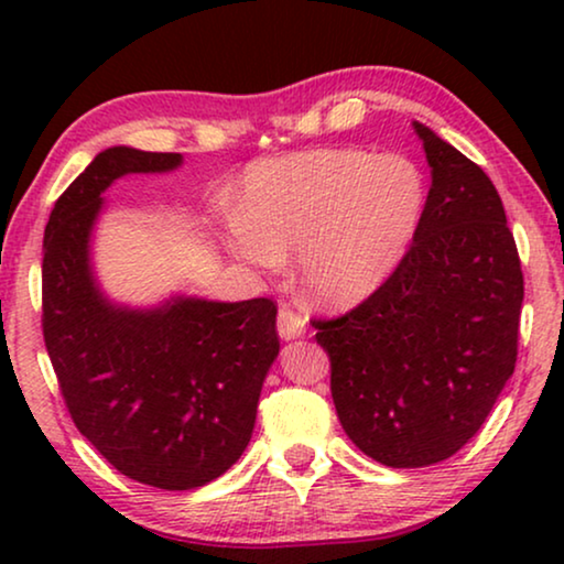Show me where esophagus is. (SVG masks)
Returning a JSON list of instances; mask_svg holds the SVG:
<instances>
[{"label": "esophagus", "mask_w": 564, "mask_h": 564, "mask_svg": "<svg viewBox=\"0 0 564 564\" xmlns=\"http://www.w3.org/2000/svg\"><path fill=\"white\" fill-rule=\"evenodd\" d=\"M276 330L284 341H292V338L305 336V318L300 313L292 311L290 305L280 307V315H276Z\"/></svg>", "instance_id": "34e87169"}]
</instances>
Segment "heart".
<instances>
[{
	"label": "heart",
	"mask_w": 564,
	"mask_h": 564,
	"mask_svg": "<svg viewBox=\"0 0 564 564\" xmlns=\"http://www.w3.org/2000/svg\"><path fill=\"white\" fill-rule=\"evenodd\" d=\"M423 205L426 182L405 156L297 151L246 169L228 246L261 269L297 253L300 282L318 303L351 305L392 272Z\"/></svg>",
	"instance_id": "b5f03b06"
}]
</instances>
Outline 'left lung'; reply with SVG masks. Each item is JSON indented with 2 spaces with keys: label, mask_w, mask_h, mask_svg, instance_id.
Segmentation results:
<instances>
[{
  "label": "left lung",
  "mask_w": 564,
  "mask_h": 564,
  "mask_svg": "<svg viewBox=\"0 0 564 564\" xmlns=\"http://www.w3.org/2000/svg\"><path fill=\"white\" fill-rule=\"evenodd\" d=\"M431 189L411 249L354 311L313 321L346 436L388 467H429L473 438L513 375L523 274L490 176L413 122Z\"/></svg>",
  "instance_id": "left-lung-1"
}]
</instances>
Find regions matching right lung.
Instances as JSON below:
<instances>
[{
    "label": "right lung",
    "mask_w": 564,
    "mask_h": 564,
    "mask_svg": "<svg viewBox=\"0 0 564 564\" xmlns=\"http://www.w3.org/2000/svg\"><path fill=\"white\" fill-rule=\"evenodd\" d=\"M180 153L115 145L68 184L43 238V338L76 429L130 480L203 488L251 442L261 384L280 354L269 297H172L151 311L97 288L89 238L122 174L172 172Z\"/></svg>",
    "instance_id": "1"
}]
</instances>
